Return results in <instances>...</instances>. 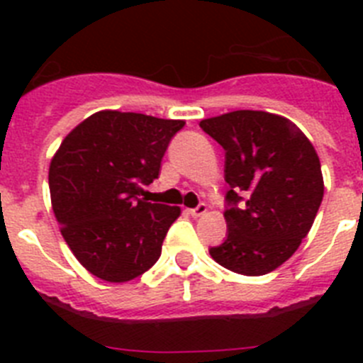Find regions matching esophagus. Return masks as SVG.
Instances as JSON below:
<instances>
[{
    "label": "esophagus",
    "instance_id": "1",
    "mask_svg": "<svg viewBox=\"0 0 363 363\" xmlns=\"http://www.w3.org/2000/svg\"><path fill=\"white\" fill-rule=\"evenodd\" d=\"M205 213H207V205H205V203H200L198 207H194V209H189V214H191V216H194V218L203 216Z\"/></svg>",
    "mask_w": 363,
    "mask_h": 363
}]
</instances>
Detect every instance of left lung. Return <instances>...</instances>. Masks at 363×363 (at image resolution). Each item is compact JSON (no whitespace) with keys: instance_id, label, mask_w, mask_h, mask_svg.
I'll list each match as a JSON object with an SVG mask.
<instances>
[{"instance_id":"obj_1","label":"left lung","mask_w":363,"mask_h":363,"mask_svg":"<svg viewBox=\"0 0 363 363\" xmlns=\"http://www.w3.org/2000/svg\"><path fill=\"white\" fill-rule=\"evenodd\" d=\"M225 150L227 240L214 262L245 277L280 267L313 227L323 176L313 143L291 120L264 111H234L200 121Z\"/></svg>"}]
</instances>
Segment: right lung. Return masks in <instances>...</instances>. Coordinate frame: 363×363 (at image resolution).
<instances>
[{
  "label": "right lung",
  "instance_id": "1",
  "mask_svg": "<svg viewBox=\"0 0 363 363\" xmlns=\"http://www.w3.org/2000/svg\"><path fill=\"white\" fill-rule=\"evenodd\" d=\"M184 120L99 111L74 127L49 167L52 211L72 255L86 271L123 284L162 255L179 207L140 198L152 184Z\"/></svg>",
  "mask_w": 363,
  "mask_h": 363
}]
</instances>
